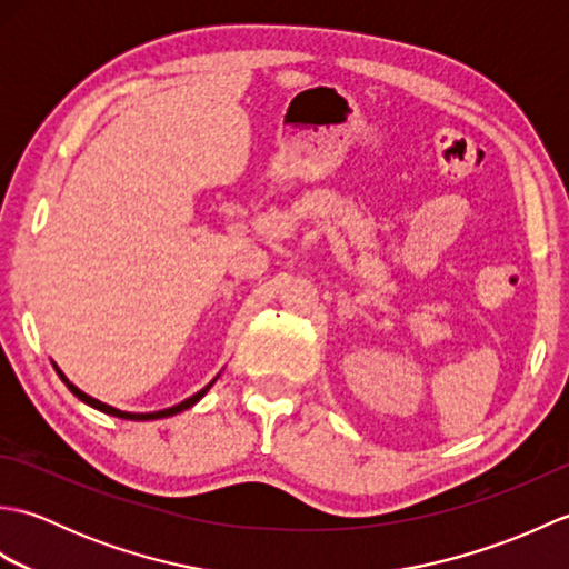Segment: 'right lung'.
Listing matches in <instances>:
<instances>
[{"label": "right lung", "instance_id": "add662e5", "mask_svg": "<svg viewBox=\"0 0 569 569\" xmlns=\"http://www.w3.org/2000/svg\"><path fill=\"white\" fill-rule=\"evenodd\" d=\"M56 367V365H53ZM56 371H58V377L63 379V383L68 386V389L76 393L82 403H88V406H92V408H98V410H102V413H107V416H114V418H124V420H159V418H168V416H176V413H180V410H188L190 406H196L200 398L210 391V386L217 381V377L204 386V389H200L198 393H192L190 398H186V401H180L178 406H171V408H163V410H156V413H127V410H119V408H112V406H107V403H102V401H98V398H92V396H88L84 391H80L76 383H70L68 379H66V373L60 371L58 367H56Z\"/></svg>", "mask_w": 569, "mask_h": 569}]
</instances>
